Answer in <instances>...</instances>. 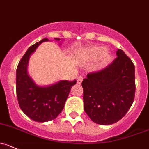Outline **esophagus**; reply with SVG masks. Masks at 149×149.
<instances>
[{
  "label": "esophagus",
  "instance_id": "obj_1",
  "mask_svg": "<svg viewBox=\"0 0 149 149\" xmlns=\"http://www.w3.org/2000/svg\"><path fill=\"white\" fill-rule=\"evenodd\" d=\"M83 79H84V76H79V77L77 78V83H78V84H81V83H82Z\"/></svg>",
  "mask_w": 149,
  "mask_h": 149
}]
</instances>
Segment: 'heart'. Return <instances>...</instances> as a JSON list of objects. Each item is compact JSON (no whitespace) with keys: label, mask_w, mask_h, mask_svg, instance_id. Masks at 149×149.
Segmentation results:
<instances>
[{"label":"heart","mask_w":149,"mask_h":149,"mask_svg":"<svg viewBox=\"0 0 149 149\" xmlns=\"http://www.w3.org/2000/svg\"><path fill=\"white\" fill-rule=\"evenodd\" d=\"M106 54V49L103 47H99V48H94V49L92 51V57L94 59H98L102 58L103 56H105V54ZM111 59V57L109 55H107V56H105L104 58V62L108 63L109 62Z\"/></svg>","instance_id":"heart-1"}]
</instances>
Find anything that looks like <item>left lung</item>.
Wrapping results in <instances>:
<instances>
[{"label":"left lung","mask_w":149,"mask_h":149,"mask_svg":"<svg viewBox=\"0 0 149 149\" xmlns=\"http://www.w3.org/2000/svg\"><path fill=\"white\" fill-rule=\"evenodd\" d=\"M106 68L91 72L83 80L84 110L101 125L121 119L131 108L136 91L135 66L123 50Z\"/></svg>","instance_id":"left-lung-1"}]
</instances>
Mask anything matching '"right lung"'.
<instances>
[{"instance_id":"obj_1","label":"right lung","mask_w":149,"mask_h":149,"mask_svg":"<svg viewBox=\"0 0 149 149\" xmlns=\"http://www.w3.org/2000/svg\"><path fill=\"white\" fill-rule=\"evenodd\" d=\"M60 40L58 38H54ZM49 41L44 38L31 46L23 55L16 69V94L23 112L34 121L46 122L55 119L64 108L74 81H61L47 87L38 86L27 73L30 56L41 43Z\"/></svg>"}]
</instances>
